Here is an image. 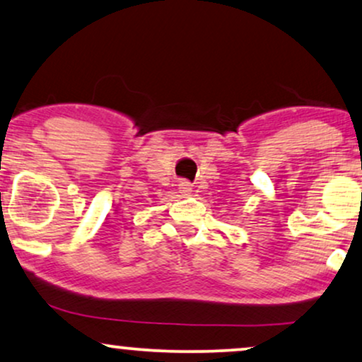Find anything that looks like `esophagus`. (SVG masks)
I'll use <instances>...</instances> for the list:
<instances>
[{
  "label": "esophagus",
  "instance_id": "esophagus-1",
  "mask_svg": "<svg viewBox=\"0 0 362 362\" xmlns=\"http://www.w3.org/2000/svg\"><path fill=\"white\" fill-rule=\"evenodd\" d=\"M180 191H181V194H185V196H189V194H191V191H193V188H191V185H189V182L182 181L181 185H180Z\"/></svg>",
  "mask_w": 362,
  "mask_h": 362
}]
</instances>
